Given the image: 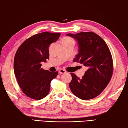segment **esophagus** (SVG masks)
Segmentation results:
<instances>
[{
	"label": "esophagus",
	"instance_id": "obj_1",
	"mask_svg": "<svg viewBox=\"0 0 128 128\" xmlns=\"http://www.w3.org/2000/svg\"><path fill=\"white\" fill-rule=\"evenodd\" d=\"M59 72L60 74H65L66 72V71L64 70H63V69H60L59 70Z\"/></svg>",
	"mask_w": 128,
	"mask_h": 128
}]
</instances>
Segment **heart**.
Listing matches in <instances>:
<instances>
[{"label": "heart", "instance_id": "heart-1", "mask_svg": "<svg viewBox=\"0 0 128 128\" xmlns=\"http://www.w3.org/2000/svg\"><path fill=\"white\" fill-rule=\"evenodd\" d=\"M72 40V39H71V38H68V37H65L62 39V40H66V41H68V40Z\"/></svg>", "mask_w": 128, "mask_h": 128}]
</instances>
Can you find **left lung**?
Wrapping results in <instances>:
<instances>
[{"mask_svg":"<svg viewBox=\"0 0 128 128\" xmlns=\"http://www.w3.org/2000/svg\"><path fill=\"white\" fill-rule=\"evenodd\" d=\"M78 45V53L74 61L82 64L87 70L82 79L71 73L69 86L75 96L82 100L92 99L104 90L113 72V62L110 49L104 39L93 32L68 34Z\"/></svg>","mask_w":128,"mask_h":128,"instance_id":"obj_1","label":"left lung"}]
</instances>
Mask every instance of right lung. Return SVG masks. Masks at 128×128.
I'll return each mask as SVG.
<instances>
[{"label":"right lung","instance_id":"right-lung-1","mask_svg":"<svg viewBox=\"0 0 128 128\" xmlns=\"http://www.w3.org/2000/svg\"><path fill=\"white\" fill-rule=\"evenodd\" d=\"M60 33L43 32L26 39L17 49L14 59V72L19 86L28 97L39 100L48 94L50 82L58 72L41 68L49 59V48Z\"/></svg>","mask_w":128,"mask_h":128}]
</instances>
